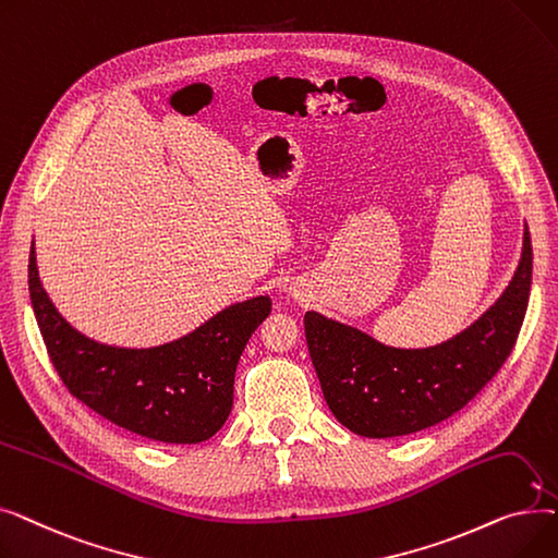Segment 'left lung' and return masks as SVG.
Here are the masks:
<instances>
[{
  "label": "left lung",
  "mask_w": 558,
  "mask_h": 558,
  "mask_svg": "<svg viewBox=\"0 0 558 558\" xmlns=\"http://www.w3.org/2000/svg\"><path fill=\"white\" fill-rule=\"evenodd\" d=\"M532 289V238L524 226L518 269L473 326L429 348H393L328 318L305 314V339L335 418L368 438L414 434L457 414L511 355Z\"/></svg>",
  "instance_id": "8db88e82"
}]
</instances>
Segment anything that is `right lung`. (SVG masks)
<instances>
[{
	"mask_svg": "<svg viewBox=\"0 0 558 558\" xmlns=\"http://www.w3.org/2000/svg\"><path fill=\"white\" fill-rule=\"evenodd\" d=\"M28 294L51 364L70 393L110 423L160 444H201L223 427L244 345L271 312L264 294L232 303L160 345L101 343L56 310L40 282L34 242Z\"/></svg>",
	"mask_w": 558,
	"mask_h": 558,
	"instance_id": "right-lung-1",
	"label": "right lung"
}]
</instances>
